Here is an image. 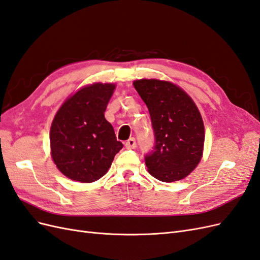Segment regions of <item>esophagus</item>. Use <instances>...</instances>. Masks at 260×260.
Segmentation results:
<instances>
[{
	"label": "esophagus",
	"instance_id": "1",
	"mask_svg": "<svg viewBox=\"0 0 260 260\" xmlns=\"http://www.w3.org/2000/svg\"><path fill=\"white\" fill-rule=\"evenodd\" d=\"M124 146L127 147L128 149H133V148H136V146H137V143H136V139L135 138H130L127 142L124 143Z\"/></svg>",
	"mask_w": 260,
	"mask_h": 260
}]
</instances>
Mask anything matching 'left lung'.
I'll list each match as a JSON object with an SVG mask.
<instances>
[{
    "instance_id": "left-lung-1",
    "label": "left lung",
    "mask_w": 260,
    "mask_h": 260,
    "mask_svg": "<svg viewBox=\"0 0 260 260\" xmlns=\"http://www.w3.org/2000/svg\"><path fill=\"white\" fill-rule=\"evenodd\" d=\"M133 85L148 108L155 137L144 155L148 172L162 182L185 178L200 162L205 140L198 107L174 83L142 79Z\"/></svg>"
}]
</instances>
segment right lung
I'll use <instances>...</instances> for the list:
<instances>
[{
	"mask_svg": "<svg viewBox=\"0 0 260 260\" xmlns=\"http://www.w3.org/2000/svg\"><path fill=\"white\" fill-rule=\"evenodd\" d=\"M115 90L112 83H94L61 105L52 122L53 160L69 179L93 182L103 177L122 148L104 113Z\"/></svg>",
	"mask_w": 260,
	"mask_h": 260,
	"instance_id": "add662e5",
	"label": "right lung"
}]
</instances>
